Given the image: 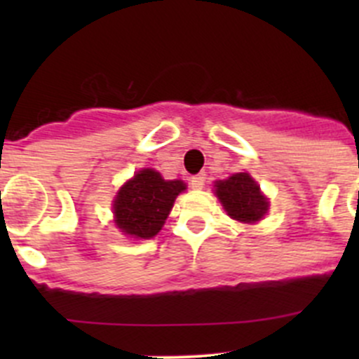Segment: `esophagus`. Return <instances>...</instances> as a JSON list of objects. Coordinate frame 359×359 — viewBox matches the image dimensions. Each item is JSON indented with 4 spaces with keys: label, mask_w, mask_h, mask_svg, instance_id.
I'll return each instance as SVG.
<instances>
[{
    "label": "esophagus",
    "mask_w": 359,
    "mask_h": 359,
    "mask_svg": "<svg viewBox=\"0 0 359 359\" xmlns=\"http://www.w3.org/2000/svg\"><path fill=\"white\" fill-rule=\"evenodd\" d=\"M189 186L193 187V189H203V187H205V177H203V175L191 177Z\"/></svg>",
    "instance_id": "34e87169"
}]
</instances>
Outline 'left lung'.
Here are the masks:
<instances>
[{
  "mask_svg": "<svg viewBox=\"0 0 359 359\" xmlns=\"http://www.w3.org/2000/svg\"><path fill=\"white\" fill-rule=\"evenodd\" d=\"M215 194L231 219L253 224L262 219L267 212L266 198L260 194V187L248 173H234L227 180L215 184Z\"/></svg>",
  "mask_w": 359,
  "mask_h": 359,
  "instance_id": "8db88e82",
  "label": "left lung"
}]
</instances>
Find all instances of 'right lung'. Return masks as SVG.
I'll return each instance as SVG.
<instances>
[{"label": "right lung", "mask_w": 359, "mask_h": 359, "mask_svg": "<svg viewBox=\"0 0 359 359\" xmlns=\"http://www.w3.org/2000/svg\"><path fill=\"white\" fill-rule=\"evenodd\" d=\"M186 189L182 180H165L158 172L140 170L119 189L114 200V222L121 233L133 238L156 236L173 201Z\"/></svg>", "instance_id": "right-lung-1"}]
</instances>
